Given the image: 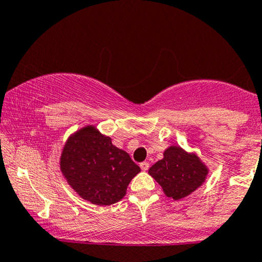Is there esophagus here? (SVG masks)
<instances>
[{"instance_id":"34e87169","label":"esophagus","mask_w":262,"mask_h":262,"mask_svg":"<svg viewBox=\"0 0 262 262\" xmlns=\"http://www.w3.org/2000/svg\"><path fill=\"white\" fill-rule=\"evenodd\" d=\"M149 166H150V165H149L148 161H144V162H141V164H140V169L143 171H148Z\"/></svg>"}]
</instances>
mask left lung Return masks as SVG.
<instances>
[{
  "label": "left lung",
  "mask_w": 262,
  "mask_h": 262,
  "mask_svg": "<svg viewBox=\"0 0 262 262\" xmlns=\"http://www.w3.org/2000/svg\"><path fill=\"white\" fill-rule=\"evenodd\" d=\"M208 169L196 154L180 146L165 150L164 158L149 169V175L161 186L167 197L181 200L202 186Z\"/></svg>",
  "instance_id": "8db88e82"
}]
</instances>
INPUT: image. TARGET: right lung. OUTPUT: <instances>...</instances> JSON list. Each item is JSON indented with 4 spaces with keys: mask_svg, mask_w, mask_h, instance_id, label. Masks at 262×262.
<instances>
[{
    "mask_svg": "<svg viewBox=\"0 0 262 262\" xmlns=\"http://www.w3.org/2000/svg\"><path fill=\"white\" fill-rule=\"evenodd\" d=\"M60 170L80 197L97 206H110L125 196L140 167L124 150L93 125L81 128L66 141Z\"/></svg>",
    "mask_w": 262,
    "mask_h": 262,
    "instance_id": "obj_1",
    "label": "right lung"
}]
</instances>
